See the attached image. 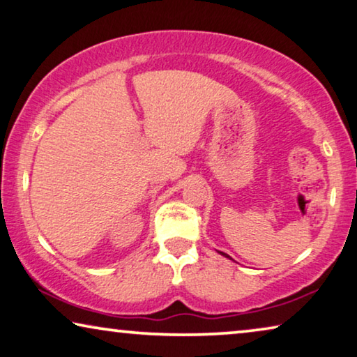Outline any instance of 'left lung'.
Returning <instances> with one entry per match:
<instances>
[{
  "mask_svg": "<svg viewBox=\"0 0 357 357\" xmlns=\"http://www.w3.org/2000/svg\"><path fill=\"white\" fill-rule=\"evenodd\" d=\"M221 255H225V257H227V255H226V253H222V252H221ZM227 258H229V257H227Z\"/></svg>",
  "mask_w": 357,
  "mask_h": 357,
  "instance_id": "left-lung-1",
  "label": "left lung"
}]
</instances>
